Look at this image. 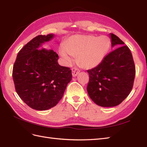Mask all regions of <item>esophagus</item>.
<instances>
[{"mask_svg":"<svg viewBox=\"0 0 147 147\" xmlns=\"http://www.w3.org/2000/svg\"><path fill=\"white\" fill-rule=\"evenodd\" d=\"M80 72V69L76 68V67H74V68L72 69V75H73V77H76Z\"/></svg>","mask_w":147,"mask_h":147,"instance_id":"esophagus-1","label":"esophagus"}]
</instances>
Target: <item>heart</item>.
<instances>
[{
    "label": "heart",
    "mask_w": 147,
    "mask_h": 147,
    "mask_svg": "<svg viewBox=\"0 0 147 147\" xmlns=\"http://www.w3.org/2000/svg\"><path fill=\"white\" fill-rule=\"evenodd\" d=\"M111 41L106 35H74L65 41L59 48L65 61H72L71 55L77 56V63L82 68L89 69L99 65L111 48Z\"/></svg>",
    "instance_id": "heart-1"
}]
</instances>
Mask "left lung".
<instances>
[{
	"instance_id": "1",
	"label": "left lung",
	"mask_w": 147,
	"mask_h": 147,
	"mask_svg": "<svg viewBox=\"0 0 147 147\" xmlns=\"http://www.w3.org/2000/svg\"><path fill=\"white\" fill-rule=\"evenodd\" d=\"M109 35L112 47L118 48L107 55L99 65L88 70L89 96L97 105L104 107L118 106L129 96L135 76L130 49L115 35Z\"/></svg>"
}]
</instances>
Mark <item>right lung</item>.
<instances>
[{"mask_svg": "<svg viewBox=\"0 0 147 147\" xmlns=\"http://www.w3.org/2000/svg\"><path fill=\"white\" fill-rule=\"evenodd\" d=\"M54 36L51 33L33 38L18 52L13 67L17 93L26 104L37 111L55 106L72 79L69 67L58 64L56 52L41 48Z\"/></svg>", "mask_w": 147, "mask_h": 147, "instance_id": "right-lung-1", "label": "right lung"}]
</instances>
